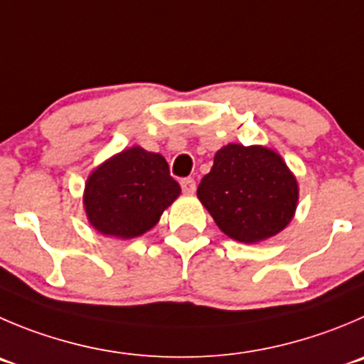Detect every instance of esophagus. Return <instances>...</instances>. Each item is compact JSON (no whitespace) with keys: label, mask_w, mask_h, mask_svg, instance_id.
Instances as JSON below:
<instances>
[{"label":"esophagus","mask_w":364,"mask_h":364,"mask_svg":"<svg viewBox=\"0 0 364 364\" xmlns=\"http://www.w3.org/2000/svg\"><path fill=\"white\" fill-rule=\"evenodd\" d=\"M180 186H182V191H184L186 195H193V193L196 191V182L195 178H191V176L180 180Z\"/></svg>","instance_id":"obj_1"}]
</instances>
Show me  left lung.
I'll return each instance as SVG.
<instances>
[{
	"mask_svg": "<svg viewBox=\"0 0 364 364\" xmlns=\"http://www.w3.org/2000/svg\"><path fill=\"white\" fill-rule=\"evenodd\" d=\"M196 195L228 237L257 243L291 221L299 188L275 151L228 144L214 155Z\"/></svg>",
	"mask_w": 364,
	"mask_h": 364,
	"instance_id": "1",
	"label": "left lung"
}]
</instances>
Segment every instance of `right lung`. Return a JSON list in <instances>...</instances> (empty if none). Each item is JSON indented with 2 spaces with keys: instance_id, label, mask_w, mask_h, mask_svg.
Here are the masks:
<instances>
[{
  "instance_id": "right-lung-1",
  "label": "right lung",
  "mask_w": 364,
  "mask_h": 364,
  "mask_svg": "<svg viewBox=\"0 0 364 364\" xmlns=\"http://www.w3.org/2000/svg\"><path fill=\"white\" fill-rule=\"evenodd\" d=\"M180 195L166 159L134 146L100 166L85 184V213L96 230L121 240L150 230Z\"/></svg>"
}]
</instances>
